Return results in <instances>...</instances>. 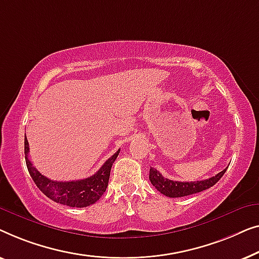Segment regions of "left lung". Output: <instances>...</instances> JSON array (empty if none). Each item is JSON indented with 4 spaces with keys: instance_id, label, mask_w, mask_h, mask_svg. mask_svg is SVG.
<instances>
[{
    "instance_id": "1",
    "label": "left lung",
    "mask_w": 259,
    "mask_h": 259,
    "mask_svg": "<svg viewBox=\"0 0 259 259\" xmlns=\"http://www.w3.org/2000/svg\"><path fill=\"white\" fill-rule=\"evenodd\" d=\"M227 169L228 167H225L223 171L214 175L213 177H210L209 180H203L197 182H178L171 181L169 178L163 177L162 174H159V171H157V169L150 167L149 180H150L151 184L164 196H167V197L171 198L184 197V196L197 194V192H201L203 190H206V189L213 187L225 174Z\"/></svg>"
}]
</instances>
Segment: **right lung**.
I'll list each match as a JSON object with an SVG mask.
<instances>
[{"label": "right lung", "instance_id": "add662e5", "mask_svg": "<svg viewBox=\"0 0 259 259\" xmlns=\"http://www.w3.org/2000/svg\"><path fill=\"white\" fill-rule=\"evenodd\" d=\"M28 152L29 143L27 137H24V155L28 171L32 181L35 182L37 188L47 197L56 203L63 204V205L71 207H85L96 203L107 190L111 166L114 164L115 159L117 158L119 150L115 152L93 176L69 182H57L43 176L29 161Z\"/></svg>", "mask_w": 259, "mask_h": 259}]
</instances>
